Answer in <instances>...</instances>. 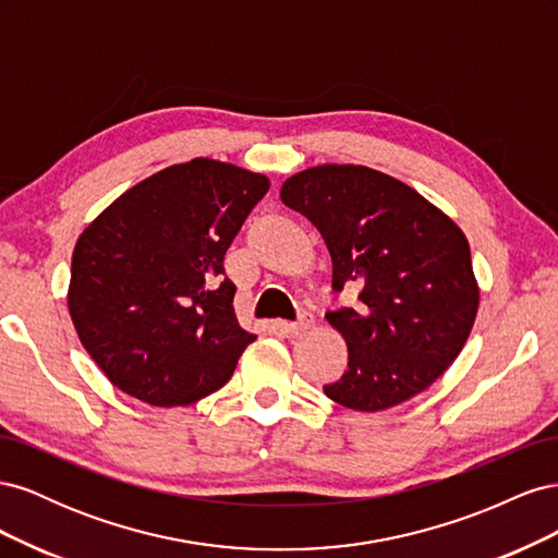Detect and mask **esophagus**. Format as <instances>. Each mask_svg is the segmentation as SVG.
<instances>
[{"label": "esophagus", "mask_w": 558, "mask_h": 558, "mask_svg": "<svg viewBox=\"0 0 558 558\" xmlns=\"http://www.w3.org/2000/svg\"><path fill=\"white\" fill-rule=\"evenodd\" d=\"M314 326V316L310 312H302L298 320H291V324H281V332L286 337H298L302 332H307Z\"/></svg>", "instance_id": "1"}]
</instances>
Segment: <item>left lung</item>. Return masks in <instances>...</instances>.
<instances>
[{
    "label": "left lung",
    "instance_id": "obj_1",
    "mask_svg": "<svg viewBox=\"0 0 558 558\" xmlns=\"http://www.w3.org/2000/svg\"><path fill=\"white\" fill-rule=\"evenodd\" d=\"M281 202L314 223L332 260V293L359 302L326 314L342 332L347 373L330 400L359 412L393 408L459 356L480 291L465 234L410 185L361 165H320L281 185Z\"/></svg>",
    "mask_w": 558,
    "mask_h": 558
}]
</instances>
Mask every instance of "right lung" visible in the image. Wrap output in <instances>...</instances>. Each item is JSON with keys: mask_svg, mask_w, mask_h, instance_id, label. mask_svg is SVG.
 I'll return each instance as SVG.
<instances>
[{"mask_svg": "<svg viewBox=\"0 0 558 558\" xmlns=\"http://www.w3.org/2000/svg\"><path fill=\"white\" fill-rule=\"evenodd\" d=\"M267 189L263 174L195 158L144 179L83 230L66 302L116 388L177 408L232 377L256 335L238 324L223 258Z\"/></svg>", "mask_w": 558, "mask_h": 558, "instance_id": "obj_1", "label": "right lung"}]
</instances>
